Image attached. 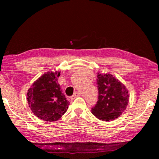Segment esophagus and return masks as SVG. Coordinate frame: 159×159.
Masks as SVG:
<instances>
[{"label":"esophagus","instance_id":"1","mask_svg":"<svg viewBox=\"0 0 159 159\" xmlns=\"http://www.w3.org/2000/svg\"><path fill=\"white\" fill-rule=\"evenodd\" d=\"M80 94H81V93H80V92H79V91H77V92H75L74 94L73 95V96H72V98H77V97L80 96Z\"/></svg>","mask_w":159,"mask_h":159}]
</instances>
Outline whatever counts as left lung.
Instances as JSON below:
<instances>
[{
	"instance_id": "obj_1",
	"label": "left lung",
	"mask_w": 159,
	"mask_h": 159,
	"mask_svg": "<svg viewBox=\"0 0 159 159\" xmlns=\"http://www.w3.org/2000/svg\"><path fill=\"white\" fill-rule=\"evenodd\" d=\"M97 85L98 101L91 111L99 120H114L122 114L129 102L128 91L125 86L110 74L98 73Z\"/></svg>"
}]
</instances>
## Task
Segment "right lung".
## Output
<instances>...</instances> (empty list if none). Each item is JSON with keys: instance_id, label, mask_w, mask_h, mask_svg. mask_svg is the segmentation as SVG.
I'll list each match as a JSON object with an SVG mask.
<instances>
[{"instance_id": "add662e5", "label": "right lung", "mask_w": 159, "mask_h": 159, "mask_svg": "<svg viewBox=\"0 0 159 159\" xmlns=\"http://www.w3.org/2000/svg\"><path fill=\"white\" fill-rule=\"evenodd\" d=\"M60 71H48L37 79L27 92V102L32 112L45 121H56L67 111V101L58 83Z\"/></svg>"}]
</instances>
